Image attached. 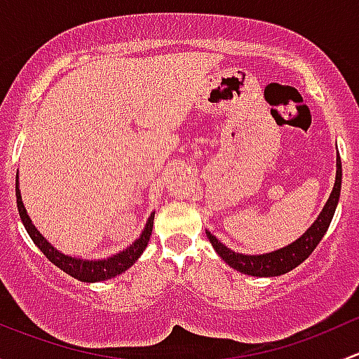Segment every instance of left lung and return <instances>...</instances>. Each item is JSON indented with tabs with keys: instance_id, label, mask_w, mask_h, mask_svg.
<instances>
[{
	"instance_id": "8db88e82",
	"label": "left lung",
	"mask_w": 359,
	"mask_h": 359,
	"mask_svg": "<svg viewBox=\"0 0 359 359\" xmlns=\"http://www.w3.org/2000/svg\"><path fill=\"white\" fill-rule=\"evenodd\" d=\"M340 186H342V163L340 156H337V173H335V184L332 189L330 198L325 203L323 210L314 220L313 226L306 231L300 238L283 248H278L269 253H260V255H245V253L233 252L227 248L226 245L220 243L210 231H206L210 243L213 250L220 255V259L226 264H229L233 269L240 271V273L248 274V276H259V278H271V276H281L285 273H290L297 266L304 262L314 248L318 247L321 240H323L325 233L330 227L332 219L337 208V203L340 198Z\"/></svg>"
}]
</instances>
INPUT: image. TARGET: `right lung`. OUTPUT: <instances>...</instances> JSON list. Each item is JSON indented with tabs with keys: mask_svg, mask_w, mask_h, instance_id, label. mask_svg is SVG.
Wrapping results in <instances>:
<instances>
[{
	"mask_svg": "<svg viewBox=\"0 0 359 359\" xmlns=\"http://www.w3.org/2000/svg\"><path fill=\"white\" fill-rule=\"evenodd\" d=\"M15 196H17V208H19L20 220H22L25 231H27V234L31 236V240L34 241L36 247L45 253L46 259H48L50 262L55 264L59 269H62L64 273L69 274V276L83 281V283H97V281L111 280V278L118 276V274L125 273L126 269H130V267L139 260V257L144 253L147 243H149L151 233H153L154 212L151 213L149 219H147L140 236L137 238L130 247L121 250V252H118L116 255L107 257V259H93V260L81 259V257H71V255H66V253H62L60 250H57L52 243H48L46 238L34 227V224H32L31 217L27 215V210H25L22 203V196H20L19 172H17V177H15Z\"/></svg>",
	"mask_w": 359,
	"mask_h": 359,
	"instance_id": "right-lung-1",
	"label": "right lung"
}]
</instances>
